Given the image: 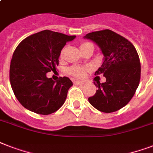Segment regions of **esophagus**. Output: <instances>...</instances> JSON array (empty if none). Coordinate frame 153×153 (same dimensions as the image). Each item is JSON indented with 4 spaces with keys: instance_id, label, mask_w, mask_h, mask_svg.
<instances>
[{
    "instance_id": "esophagus-1",
    "label": "esophagus",
    "mask_w": 153,
    "mask_h": 153,
    "mask_svg": "<svg viewBox=\"0 0 153 153\" xmlns=\"http://www.w3.org/2000/svg\"><path fill=\"white\" fill-rule=\"evenodd\" d=\"M74 84H76V85H83L84 82H82V81H75V82H74Z\"/></svg>"
}]
</instances>
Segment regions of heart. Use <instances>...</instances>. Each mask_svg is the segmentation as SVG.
<instances>
[{"instance_id":"1","label":"heart","mask_w":153,"mask_h":153,"mask_svg":"<svg viewBox=\"0 0 153 153\" xmlns=\"http://www.w3.org/2000/svg\"><path fill=\"white\" fill-rule=\"evenodd\" d=\"M88 48H94V44L91 42H82L80 45V48L81 50H83V49ZM62 55H63V50L61 51L60 53V57L62 58ZM90 70V67H86V66H72L68 69V73H69L71 75L74 77H76V78H82V77L85 76L86 71H88Z\"/></svg>"}]
</instances>
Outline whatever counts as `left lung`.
I'll list each match as a JSON object with an SVG mask.
<instances>
[{"instance_id":"8db88e82","label":"left lung","mask_w":153,"mask_h":153,"mask_svg":"<svg viewBox=\"0 0 153 153\" xmlns=\"http://www.w3.org/2000/svg\"><path fill=\"white\" fill-rule=\"evenodd\" d=\"M95 42L104 55V62L95 75L102 74L106 82H94L98 90L88 98L94 108L103 113L115 112L128 104L140 79V62L135 47L130 41L111 30L86 34Z\"/></svg>"}]
</instances>
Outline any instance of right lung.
<instances>
[{"label": "right lung", "mask_w": 153, "mask_h": 153, "mask_svg": "<svg viewBox=\"0 0 153 153\" xmlns=\"http://www.w3.org/2000/svg\"><path fill=\"white\" fill-rule=\"evenodd\" d=\"M74 38L44 30L18 44L11 60L9 79L16 98L25 108L48 115L63 105L73 82L67 77L54 81L46 74L56 71L61 50Z\"/></svg>", "instance_id": "obj_1"}]
</instances>
